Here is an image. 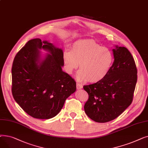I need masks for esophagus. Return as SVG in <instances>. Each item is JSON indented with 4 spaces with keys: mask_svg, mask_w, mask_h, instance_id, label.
Returning a JSON list of instances; mask_svg holds the SVG:
<instances>
[{
    "mask_svg": "<svg viewBox=\"0 0 148 148\" xmlns=\"http://www.w3.org/2000/svg\"><path fill=\"white\" fill-rule=\"evenodd\" d=\"M76 86H77V89H82L83 88V85L82 84L79 83H77Z\"/></svg>",
    "mask_w": 148,
    "mask_h": 148,
    "instance_id": "esophagus-1",
    "label": "esophagus"
}]
</instances>
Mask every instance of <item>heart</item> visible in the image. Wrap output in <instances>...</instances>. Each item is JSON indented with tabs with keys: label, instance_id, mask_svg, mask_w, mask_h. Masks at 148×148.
<instances>
[{
	"label": "heart",
	"instance_id": "heart-1",
	"mask_svg": "<svg viewBox=\"0 0 148 148\" xmlns=\"http://www.w3.org/2000/svg\"><path fill=\"white\" fill-rule=\"evenodd\" d=\"M114 60L112 52L92 40H80L74 42L72 50L66 51L64 61L66 71L72 73L79 66L77 74L79 80L96 83L104 79L109 73Z\"/></svg>",
	"mask_w": 148,
	"mask_h": 148
}]
</instances>
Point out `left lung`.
<instances>
[{
  "label": "left lung",
  "instance_id": "8db88e82",
  "mask_svg": "<svg viewBox=\"0 0 148 148\" xmlns=\"http://www.w3.org/2000/svg\"><path fill=\"white\" fill-rule=\"evenodd\" d=\"M114 60L104 79L84 85L89 95L84 111L97 122L111 121L122 114L131 104L137 80L134 59L124 47L113 49Z\"/></svg>",
  "mask_w": 148,
  "mask_h": 148
}]
</instances>
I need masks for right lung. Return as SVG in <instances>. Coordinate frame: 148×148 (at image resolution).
<instances>
[{
    "label": "right lung",
    "mask_w": 148,
    "mask_h": 148,
    "mask_svg": "<svg viewBox=\"0 0 148 148\" xmlns=\"http://www.w3.org/2000/svg\"><path fill=\"white\" fill-rule=\"evenodd\" d=\"M51 53L42 61L38 49ZM64 53L40 38L29 40L15 55L12 66V94L32 117L48 119L56 116L76 90V82L64 72Z\"/></svg>",
    "instance_id": "1"
}]
</instances>
